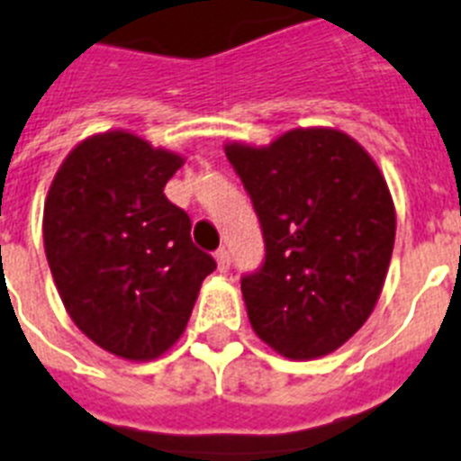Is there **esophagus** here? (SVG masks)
I'll return each mask as SVG.
<instances>
[{"mask_svg": "<svg viewBox=\"0 0 461 461\" xmlns=\"http://www.w3.org/2000/svg\"><path fill=\"white\" fill-rule=\"evenodd\" d=\"M216 267H219L221 274H226L228 268H230V252L228 249H219L216 252Z\"/></svg>", "mask_w": 461, "mask_h": 461, "instance_id": "esophagus-1", "label": "esophagus"}]
</instances>
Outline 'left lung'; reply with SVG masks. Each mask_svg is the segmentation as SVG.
Wrapping results in <instances>:
<instances>
[{
	"label": "left lung",
	"instance_id": "8db88e82",
	"mask_svg": "<svg viewBox=\"0 0 461 461\" xmlns=\"http://www.w3.org/2000/svg\"><path fill=\"white\" fill-rule=\"evenodd\" d=\"M223 149L267 242L264 267L242 278L254 333L294 362L330 355L366 323L388 276L395 204L381 168L326 126Z\"/></svg>",
	"mask_w": 461,
	"mask_h": 461
}]
</instances>
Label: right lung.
<instances>
[{"mask_svg": "<svg viewBox=\"0 0 461 461\" xmlns=\"http://www.w3.org/2000/svg\"><path fill=\"white\" fill-rule=\"evenodd\" d=\"M185 157L131 131L95 132L61 161L42 238L59 297L95 345L128 362L178 342L216 261L164 185Z\"/></svg>", "mask_w": 461, "mask_h": 461, "instance_id": "add662e5", "label": "right lung"}]
</instances>
